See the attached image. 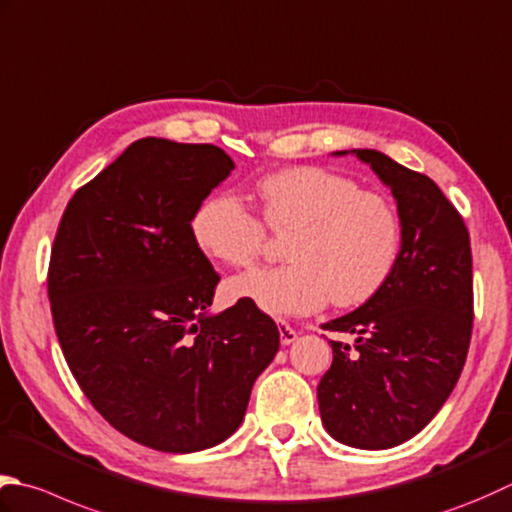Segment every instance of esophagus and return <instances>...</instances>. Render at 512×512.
Listing matches in <instances>:
<instances>
[{
  "label": "esophagus",
  "instance_id": "34e87169",
  "mask_svg": "<svg viewBox=\"0 0 512 512\" xmlns=\"http://www.w3.org/2000/svg\"><path fill=\"white\" fill-rule=\"evenodd\" d=\"M277 326H279V339H282V344H284V346L293 344L295 339H297V330H295L293 326H290L288 322H284V319H279Z\"/></svg>",
  "mask_w": 512,
  "mask_h": 512
}]
</instances>
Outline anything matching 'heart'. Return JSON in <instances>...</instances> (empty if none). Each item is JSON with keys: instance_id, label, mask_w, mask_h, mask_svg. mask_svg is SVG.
<instances>
[{"instance_id": "1", "label": "heart", "mask_w": 512, "mask_h": 512, "mask_svg": "<svg viewBox=\"0 0 512 512\" xmlns=\"http://www.w3.org/2000/svg\"><path fill=\"white\" fill-rule=\"evenodd\" d=\"M262 217L233 193H215L197 206L190 235L208 257L248 268L268 244V229L293 235L290 264L262 268L228 284L233 299L268 315H308L373 299L402 255V217L393 199L366 190L357 179L319 166L277 170L257 184Z\"/></svg>"}]
</instances>
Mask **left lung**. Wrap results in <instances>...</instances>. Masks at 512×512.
Returning <instances> with one entry per match:
<instances>
[{"mask_svg": "<svg viewBox=\"0 0 512 512\" xmlns=\"http://www.w3.org/2000/svg\"><path fill=\"white\" fill-rule=\"evenodd\" d=\"M390 186L402 217V255L379 293L324 324L330 342L317 386L326 430L342 444L382 450L415 437L453 393L473 333V255L462 215L433 179L384 153L355 150Z\"/></svg>", "mask_w": 512, "mask_h": 512, "instance_id": "8db88e82", "label": "left lung"}]
</instances>
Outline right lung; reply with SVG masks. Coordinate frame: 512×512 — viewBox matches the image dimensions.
Segmentation results:
<instances>
[{
    "instance_id": "obj_1",
    "label": "right lung",
    "mask_w": 512,
    "mask_h": 512,
    "mask_svg": "<svg viewBox=\"0 0 512 512\" xmlns=\"http://www.w3.org/2000/svg\"><path fill=\"white\" fill-rule=\"evenodd\" d=\"M233 168L213 144L137 139L77 188L50 250L70 373L110 426L162 453L233 435L279 350L277 324L253 302L206 313L219 275L190 219Z\"/></svg>"
}]
</instances>
